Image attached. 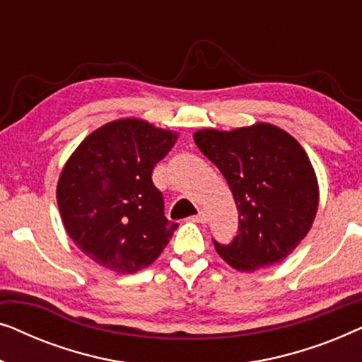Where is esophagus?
I'll use <instances>...</instances> for the list:
<instances>
[{
    "instance_id": "1",
    "label": "esophagus",
    "mask_w": 362,
    "mask_h": 362,
    "mask_svg": "<svg viewBox=\"0 0 362 362\" xmlns=\"http://www.w3.org/2000/svg\"><path fill=\"white\" fill-rule=\"evenodd\" d=\"M191 219L196 221V222H201V224H206V222L209 221V217H207V214H206L204 211H199L196 216H192Z\"/></svg>"
}]
</instances>
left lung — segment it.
I'll return each instance as SVG.
<instances>
[{"label":"left lung","mask_w":362,"mask_h":362,"mask_svg":"<svg viewBox=\"0 0 362 362\" xmlns=\"http://www.w3.org/2000/svg\"><path fill=\"white\" fill-rule=\"evenodd\" d=\"M192 138L226 177L239 211L234 239H212L217 254L240 272L284 260L308 234L318 209L316 176L300 143L269 123L201 130Z\"/></svg>","instance_id":"1"}]
</instances>
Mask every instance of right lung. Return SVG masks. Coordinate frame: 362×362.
I'll return each mask as SVG.
<instances>
[{
	"label": "right lung",
	"instance_id": "1",
	"mask_svg": "<svg viewBox=\"0 0 362 362\" xmlns=\"http://www.w3.org/2000/svg\"><path fill=\"white\" fill-rule=\"evenodd\" d=\"M175 140L146 122L117 120L90 133L64 166L57 185L64 227L95 264L135 274L170 242L177 224L165 216L151 175Z\"/></svg>",
	"mask_w": 362,
	"mask_h": 362
}]
</instances>
